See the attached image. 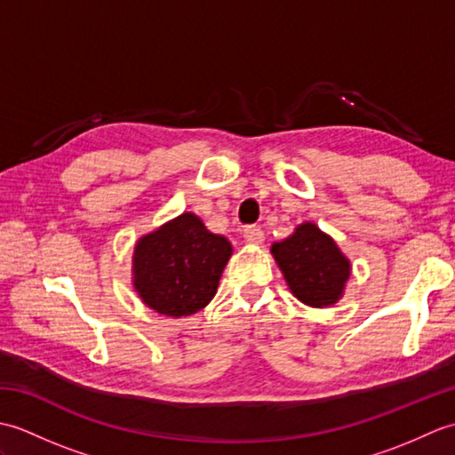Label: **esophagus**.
<instances>
[{
  "label": "esophagus",
  "mask_w": 455,
  "mask_h": 455,
  "mask_svg": "<svg viewBox=\"0 0 455 455\" xmlns=\"http://www.w3.org/2000/svg\"><path fill=\"white\" fill-rule=\"evenodd\" d=\"M244 238L248 244H262L264 243V233L259 227H246L244 228Z\"/></svg>",
  "instance_id": "esophagus-1"
}]
</instances>
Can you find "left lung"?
Listing matches in <instances>:
<instances>
[{
  "label": "left lung",
  "instance_id": "8db88e82",
  "mask_svg": "<svg viewBox=\"0 0 455 455\" xmlns=\"http://www.w3.org/2000/svg\"><path fill=\"white\" fill-rule=\"evenodd\" d=\"M272 256L299 301L324 308L340 301L352 264L334 238L315 222H303L293 235L272 244Z\"/></svg>",
  "mask_w": 455,
  "mask_h": 455
}]
</instances>
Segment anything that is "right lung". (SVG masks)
<instances>
[{
    "instance_id": "obj_1",
    "label": "right lung",
    "mask_w": 455,
    "mask_h": 455,
    "mask_svg": "<svg viewBox=\"0 0 455 455\" xmlns=\"http://www.w3.org/2000/svg\"><path fill=\"white\" fill-rule=\"evenodd\" d=\"M230 256L228 240L186 211L137 240L132 287L144 305L164 316L196 315L215 297Z\"/></svg>"
}]
</instances>
